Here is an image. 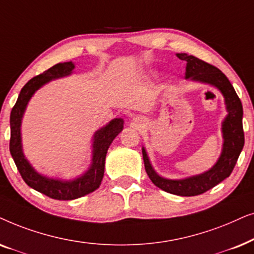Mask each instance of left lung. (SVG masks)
Masks as SVG:
<instances>
[{
	"instance_id": "8db88e82",
	"label": "left lung",
	"mask_w": 254,
	"mask_h": 254,
	"mask_svg": "<svg viewBox=\"0 0 254 254\" xmlns=\"http://www.w3.org/2000/svg\"><path fill=\"white\" fill-rule=\"evenodd\" d=\"M177 57L187 63L186 79L215 86L224 96L228 115L222 123L223 139H224L222 153L217 162L204 173L181 179V180H170L157 174V172L152 167L145 148H141V151H143L145 171L151 181L158 188L179 196H196L215 187L232 173L239 154L244 147L243 106L235 88L217 67L194 56H189L187 53H177Z\"/></svg>"
}]
</instances>
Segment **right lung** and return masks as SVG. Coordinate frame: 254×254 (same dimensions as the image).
I'll return each mask as SVG.
<instances>
[{"mask_svg": "<svg viewBox=\"0 0 254 254\" xmlns=\"http://www.w3.org/2000/svg\"><path fill=\"white\" fill-rule=\"evenodd\" d=\"M72 62L60 63L28 81L19 93L18 99L10 114V153L15 161L17 170L22 175L25 184L49 196L51 198L59 201H69L89 194L100 187L104 174V162L110 144L118 133L123 130L124 121L122 118H115L106 127H101L94 134L93 139V158L92 165L86 173L81 177L69 181H62L58 179H50L39 174L26 160L22 148L21 123L25 108L33 94L43 87L44 84L54 79L69 75L74 69Z\"/></svg>", "mask_w": 254, "mask_h": 254, "instance_id": "add662e5", "label": "right lung"}]
</instances>
